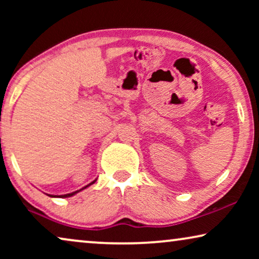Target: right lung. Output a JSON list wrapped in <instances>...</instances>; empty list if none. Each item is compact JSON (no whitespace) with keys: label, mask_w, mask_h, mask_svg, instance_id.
Returning <instances> with one entry per match:
<instances>
[{"label":"right lung","mask_w":259,"mask_h":259,"mask_svg":"<svg viewBox=\"0 0 259 259\" xmlns=\"http://www.w3.org/2000/svg\"><path fill=\"white\" fill-rule=\"evenodd\" d=\"M95 180H97V179H95ZM95 180H94V182H92L91 184H88V185H86V186H84V187H82V189H81V190H77V191H75V192H72V193H67V194H62V196H53V194H48V196H49V197H53V198H56V197H60V198H67V197H72V196H74V194H76L77 192H80V191H82L83 189H86V187L91 186L92 184H94V183H95Z\"/></svg>","instance_id":"right-lung-1"}]
</instances>
